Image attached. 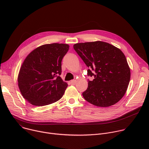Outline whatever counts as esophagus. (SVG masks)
I'll use <instances>...</instances> for the list:
<instances>
[{
  "label": "esophagus",
  "instance_id": "esophagus-1",
  "mask_svg": "<svg viewBox=\"0 0 149 149\" xmlns=\"http://www.w3.org/2000/svg\"><path fill=\"white\" fill-rule=\"evenodd\" d=\"M76 82H77L76 79H73V80H71V81H70V83H71V84H72V85H75V84H76Z\"/></svg>",
  "mask_w": 149,
  "mask_h": 149
}]
</instances>
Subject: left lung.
Masks as SVG:
<instances>
[{"label": "left lung", "mask_w": 149, "mask_h": 149, "mask_svg": "<svg viewBox=\"0 0 149 149\" xmlns=\"http://www.w3.org/2000/svg\"><path fill=\"white\" fill-rule=\"evenodd\" d=\"M74 49L89 68L88 80L84 99L98 107H110L125 94L130 79V69L123 52L102 41L75 44ZM94 70L96 72H92Z\"/></svg>", "instance_id": "left-lung-1"}]
</instances>
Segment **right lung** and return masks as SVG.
<instances>
[{
    "mask_svg": "<svg viewBox=\"0 0 149 149\" xmlns=\"http://www.w3.org/2000/svg\"><path fill=\"white\" fill-rule=\"evenodd\" d=\"M68 44H45L32 51L20 67L17 81L24 98L36 106L54 103L68 87L60 77L61 61L69 49Z\"/></svg>",
    "mask_w": 149,
    "mask_h": 149,
    "instance_id": "obj_1",
    "label": "right lung"
}]
</instances>
